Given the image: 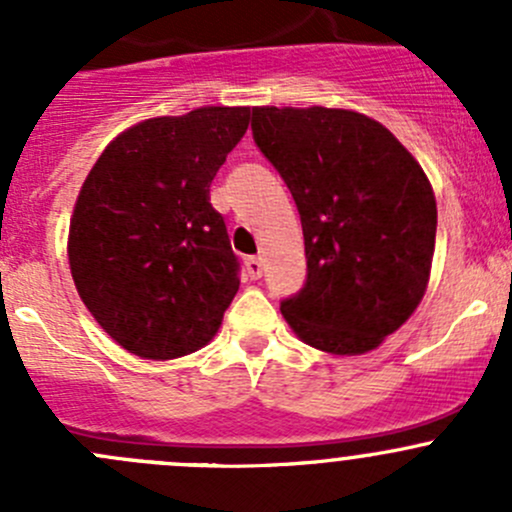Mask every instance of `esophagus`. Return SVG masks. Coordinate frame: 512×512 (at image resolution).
<instances>
[{
    "label": "esophagus",
    "instance_id": "1",
    "mask_svg": "<svg viewBox=\"0 0 512 512\" xmlns=\"http://www.w3.org/2000/svg\"><path fill=\"white\" fill-rule=\"evenodd\" d=\"M262 270H265V262H262V257H247L245 272H247V277H250V280H260Z\"/></svg>",
    "mask_w": 512,
    "mask_h": 512
}]
</instances>
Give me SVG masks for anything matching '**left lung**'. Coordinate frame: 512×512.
<instances>
[{"instance_id": "obj_1", "label": "left lung", "mask_w": 512, "mask_h": 512, "mask_svg": "<svg viewBox=\"0 0 512 512\" xmlns=\"http://www.w3.org/2000/svg\"><path fill=\"white\" fill-rule=\"evenodd\" d=\"M252 138L299 210L307 280L280 309L329 354L379 347L414 314L436 245V198L389 128L344 108H252Z\"/></svg>"}]
</instances>
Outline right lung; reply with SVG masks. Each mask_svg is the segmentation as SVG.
I'll use <instances>...</instances> for the list:
<instances>
[{"label":"right lung","instance_id":"right-lung-1","mask_svg":"<svg viewBox=\"0 0 512 512\" xmlns=\"http://www.w3.org/2000/svg\"><path fill=\"white\" fill-rule=\"evenodd\" d=\"M247 126V106L148 118L113 138L81 185L71 277L103 332L141 359L198 352L237 294L210 183Z\"/></svg>","mask_w":512,"mask_h":512}]
</instances>
